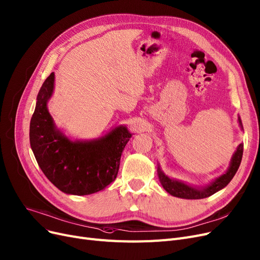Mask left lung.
Listing matches in <instances>:
<instances>
[{"mask_svg": "<svg viewBox=\"0 0 260 260\" xmlns=\"http://www.w3.org/2000/svg\"><path fill=\"white\" fill-rule=\"evenodd\" d=\"M239 123L242 127V122L240 117H239ZM242 154H243V144H240L238 146L236 152L234 153V157L231 162V166L228 171L223 174L221 177L215 179L210 185L207 186V188L204 189H195L192 188L190 185H186L180 181H176L173 179H170L168 176H165L160 169H158L159 173V178L161 181V184L163 185V188L165 189L166 192H169L171 195L176 196V197H180V199H186V200H201L205 199V197H208L215 192L220 191L223 189L224 186H226L228 183L231 182V180L234 178L235 174L237 173L239 166H240L241 160H242Z\"/></svg>", "mask_w": 260, "mask_h": 260, "instance_id": "8db88e82", "label": "left lung"}]
</instances>
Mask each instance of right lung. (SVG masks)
I'll use <instances>...</instances> for the list:
<instances>
[{
  "label": "right lung",
  "instance_id": "add662e5",
  "mask_svg": "<svg viewBox=\"0 0 260 260\" xmlns=\"http://www.w3.org/2000/svg\"><path fill=\"white\" fill-rule=\"evenodd\" d=\"M54 86V72L46 79L29 123V143L46 177L61 192L88 195L115 180L120 157L131 138L126 127H118L99 140L72 142L54 127L47 102Z\"/></svg>",
  "mask_w": 260,
  "mask_h": 260
}]
</instances>
